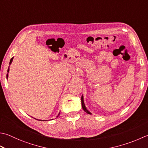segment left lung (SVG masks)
Instances as JSON below:
<instances>
[{
  "label": "left lung",
  "mask_w": 148,
  "mask_h": 148,
  "mask_svg": "<svg viewBox=\"0 0 148 148\" xmlns=\"http://www.w3.org/2000/svg\"><path fill=\"white\" fill-rule=\"evenodd\" d=\"M82 108H83V110L85 111V112H86V113H87V114H92L87 109H86V106H85V103H84V99H83V95H82Z\"/></svg>",
  "instance_id": "1"
}]
</instances>
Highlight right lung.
Returning a JSON list of instances; mask_svg holds the SVG:
<instances>
[{"label":"right lung","instance_id":"right-lung-1","mask_svg":"<svg viewBox=\"0 0 148 148\" xmlns=\"http://www.w3.org/2000/svg\"><path fill=\"white\" fill-rule=\"evenodd\" d=\"M13 58H11V59L10 60V65H11V63H12V62H13ZM9 71H10V66H9V68H8V72H9ZM6 77H7V79H8V74H7ZM59 115H60V114H59L58 115L57 117L59 116ZM40 121H41V120H40ZM43 121H44V120H43Z\"/></svg>","mask_w":148,"mask_h":148}]
</instances>
